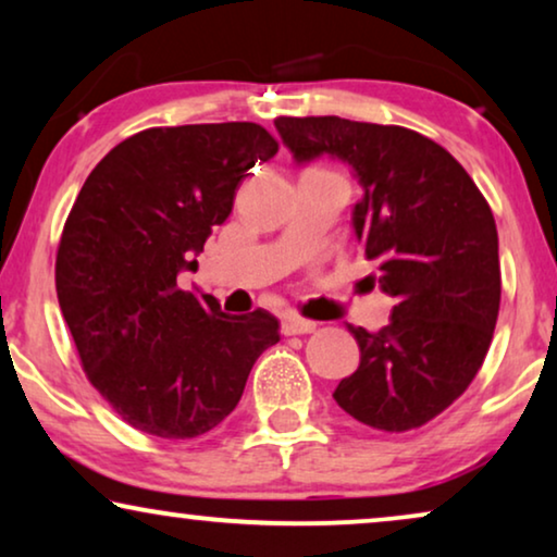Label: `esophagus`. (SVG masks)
<instances>
[{
	"label": "esophagus",
	"mask_w": 557,
	"mask_h": 557,
	"mask_svg": "<svg viewBox=\"0 0 557 557\" xmlns=\"http://www.w3.org/2000/svg\"><path fill=\"white\" fill-rule=\"evenodd\" d=\"M314 330H317V322H311V319H301L294 314L284 317V334H309Z\"/></svg>",
	"instance_id": "obj_1"
}]
</instances>
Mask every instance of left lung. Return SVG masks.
Segmentation results:
<instances>
[{"label":"left lung","instance_id":"left-lung-1","mask_svg":"<svg viewBox=\"0 0 557 557\" xmlns=\"http://www.w3.org/2000/svg\"><path fill=\"white\" fill-rule=\"evenodd\" d=\"M273 124L296 164L334 157L352 166L362 187L355 235L395 299L380 332L349 326L360 368L334 400L370 429H418L467 391L490 349L502 294L490 205L444 147L410 128L339 116Z\"/></svg>","mask_w":557,"mask_h":557}]
</instances>
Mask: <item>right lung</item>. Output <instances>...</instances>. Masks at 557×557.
Segmentation results:
<instances>
[{"label": "right lung", "instance_id": "1", "mask_svg": "<svg viewBox=\"0 0 557 557\" xmlns=\"http://www.w3.org/2000/svg\"><path fill=\"white\" fill-rule=\"evenodd\" d=\"M278 141L250 121L147 128L88 174L58 246L60 311L90 385L149 436L197 438L238 406L278 319L182 292L235 189Z\"/></svg>", "mask_w": 557, "mask_h": 557}]
</instances>
